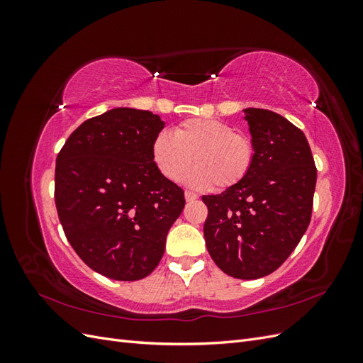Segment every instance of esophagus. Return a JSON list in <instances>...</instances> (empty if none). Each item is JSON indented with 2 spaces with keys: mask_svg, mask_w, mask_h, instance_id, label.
Masks as SVG:
<instances>
[{
  "mask_svg": "<svg viewBox=\"0 0 363 363\" xmlns=\"http://www.w3.org/2000/svg\"><path fill=\"white\" fill-rule=\"evenodd\" d=\"M184 199H186V201H195V200H199V195H196L192 191H186L184 192Z\"/></svg>",
  "mask_w": 363,
  "mask_h": 363,
  "instance_id": "34e87169",
  "label": "esophagus"
}]
</instances>
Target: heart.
<instances>
[{
    "mask_svg": "<svg viewBox=\"0 0 363 363\" xmlns=\"http://www.w3.org/2000/svg\"><path fill=\"white\" fill-rule=\"evenodd\" d=\"M255 145L248 136L219 119L192 118L174 128V133L160 131L152 140L151 157L163 177L186 182L194 186L228 189L247 179L255 163Z\"/></svg>",
    "mask_w": 363,
    "mask_h": 363,
    "instance_id": "1",
    "label": "heart"
}]
</instances>
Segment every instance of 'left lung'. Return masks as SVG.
<instances>
[{"label": "left lung", "instance_id": "1", "mask_svg": "<svg viewBox=\"0 0 363 363\" xmlns=\"http://www.w3.org/2000/svg\"><path fill=\"white\" fill-rule=\"evenodd\" d=\"M255 163L247 179L207 206L204 239L218 268L242 280L276 271L311 223L316 167L303 131L267 108H245Z\"/></svg>", "mask_w": 363, "mask_h": 363}]
</instances>
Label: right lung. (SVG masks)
Returning a JSON list of instances; mask_svg holds the SVG:
<instances>
[{
    "label": "right lung",
    "mask_w": 363,
    "mask_h": 363,
    "mask_svg": "<svg viewBox=\"0 0 363 363\" xmlns=\"http://www.w3.org/2000/svg\"><path fill=\"white\" fill-rule=\"evenodd\" d=\"M159 115L118 107L84 121L56 160L54 201L68 242L103 276L135 281L155 271L184 192L163 177L151 145Z\"/></svg>",
    "instance_id": "obj_1"
}]
</instances>
